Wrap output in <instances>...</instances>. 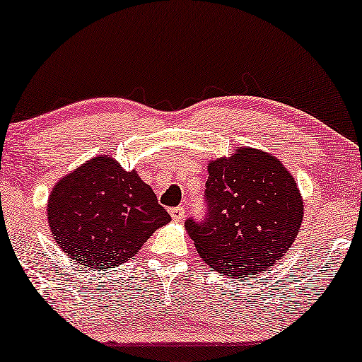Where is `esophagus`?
I'll return each mask as SVG.
<instances>
[{
	"instance_id": "esophagus-1",
	"label": "esophagus",
	"mask_w": 362,
	"mask_h": 362,
	"mask_svg": "<svg viewBox=\"0 0 362 362\" xmlns=\"http://www.w3.org/2000/svg\"><path fill=\"white\" fill-rule=\"evenodd\" d=\"M170 214L173 221H182V217H185V209H182V207H173V209H170Z\"/></svg>"
}]
</instances>
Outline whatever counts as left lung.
Here are the masks:
<instances>
[{
  "label": "left lung",
  "mask_w": 362,
  "mask_h": 362,
  "mask_svg": "<svg viewBox=\"0 0 362 362\" xmlns=\"http://www.w3.org/2000/svg\"><path fill=\"white\" fill-rule=\"evenodd\" d=\"M207 214L187 219L197 254L227 276H252L293 244L303 221L295 177L269 153L239 148L207 163Z\"/></svg>",
  "instance_id": "obj_1"
}]
</instances>
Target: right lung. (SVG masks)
<instances>
[{
    "label": "right lung",
    "instance_id": "add662e5",
    "mask_svg": "<svg viewBox=\"0 0 362 362\" xmlns=\"http://www.w3.org/2000/svg\"><path fill=\"white\" fill-rule=\"evenodd\" d=\"M47 221L69 259L108 270L130 260L171 216L135 170L98 155L56 182Z\"/></svg>",
    "mask_w": 362,
    "mask_h": 362
}]
</instances>
